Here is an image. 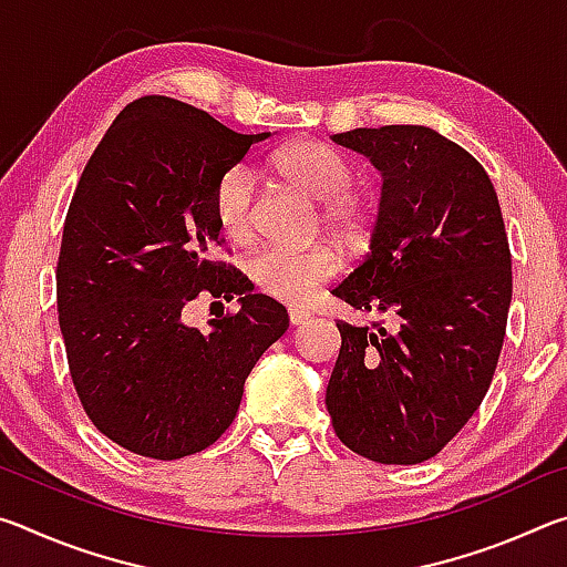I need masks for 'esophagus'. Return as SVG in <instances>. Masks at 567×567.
<instances>
[{
    "mask_svg": "<svg viewBox=\"0 0 567 567\" xmlns=\"http://www.w3.org/2000/svg\"><path fill=\"white\" fill-rule=\"evenodd\" d=\"M290 324H305L307 320L312 318V312L310 310H302V307H290Z\"/></svg>",
    "mask_w": 567,
    "mask_h": 567,
    "instance_id": "34e87169",
    "label": "esophagus"
}]
</instances>
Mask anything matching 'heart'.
Returning <instances> with one entry per match:
<instances>
[{
  "label": "heart",
  "instance_id": "1",
  "mask_svg": "<svg viewBox=\"0 0 567 567\" xmlns=\"http://www.w3.org/2000/svg\"><path fill=\"white\" fill-rule=\"evenodd\" d=\"M277 169L295 187L322 199V219L342 237H358L370 223V203L354 189L352 162L318 140H305L277 155ZM257 175L249 165L229 167L215 187V217L229 243L255 237ZM340 270V255L330 245H267L249 257L247 272L257 290L285 302H302Z\"/></svg>",
  "mask_w": 567,
  "mask_h": 567
}]
</instances>
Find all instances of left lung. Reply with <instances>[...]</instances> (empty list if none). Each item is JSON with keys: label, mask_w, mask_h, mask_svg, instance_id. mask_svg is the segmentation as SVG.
Returning <instances> with one entry per match:
<instances>
[{"label": "left lung", "mask_w": 567, "mask_h": 567, "mask_svg": "<svg viewBox=\"0 0 567 567\" xmlns=\"http://www.w3.org/2000/svg\"><path fill=\"white\" fill-rule=\"evenodd\" d=\"M332 140L382 172L370 252L332 295L391 322L338 320L324 405L352 453L415 465L463 430L495 375L513 297L501 203L483 165L430 127Z\"/></svg>", "instance_id": "left-lung-1"}]
</instances>
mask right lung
I'll return each instance as SVG.
<instances>
[{
	"mask_svg": "<svg viewBox=\"0 0 567 567\" xmlns=\"http://www.w3.org/2000/svg\"><path fill=\"white\" fill-rule=\"evenodd\" d=\"M267 137L147 94L117 114L76 182L56 262L66 362L92 425L134 455L213 445L290 324L280 302L217 260V182ZM199 293H237L240 310L199 333L181 322Z\"/></svg>",
	"mask_w": 567,
	"mask_h": 567,
	"instance_id": "add662e5",
	"label": "right lung"
}]
</instances>
